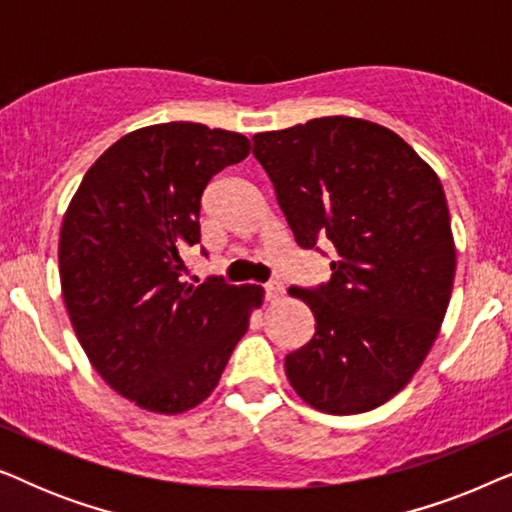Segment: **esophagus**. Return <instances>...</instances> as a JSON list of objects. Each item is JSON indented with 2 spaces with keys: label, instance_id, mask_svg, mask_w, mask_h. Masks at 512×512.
I'll use <instances>...</instances> for the list:
<instances>
[{
  "label": "esophagus",
  "instance_id": "esophagus-1",
  "mask_svg": "<svg viewBox=\"0 0 512 512\" xmlns=\"http://www.w3.org/2000/svg\"><path fill=\"white\" fill-rule=\"evenodd\" d=\"M263 289H265V298H268L270 303H277V300L284 296V286L279 282H268Z\"/></svg>",
  "mask_w": 512,
  "mask_h": 512
}]
</instances>
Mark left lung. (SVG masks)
Wrapping results in <instances>:
<instances>
[{
	"mask_svg": "<svg viewBox=\"0 0 512 512\" xmlns=\"http://www.w3.org/2000/svg\"><path fill=\"white\" fill-rule=\"evenodd\" d=\"M251 142L296 242L335 247L331 282L289 289L317 324L286 356V377L328 415L373 410L412 380L450 305L457 249L443 184L394 130L363 118H312Z\"/></svg>",
	"mask_w": 512,
	"mask_h": 512,
	"instance_id": "left-lung-1",
	"label": "left lung"
}]
</instances>
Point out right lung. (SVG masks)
<instances>
[{
	"instance_id": "1",
	"label": "right lung",
	"mask_w": 512,
	"mask_h": 512,
	"mask_svg": "<svg viewBox=\"0 0 512 512\" xmlns=\"http://www.w3.org/2000/svg\"><path fill=\"white\" fill-rule=\"evenodd\" d=\"M249 151L240 132L149 125L111 144L69 202L58 244L69 321L102 380L139 408L179 415L205 401L263 305L256 284L184 282L202 193Z\"/></svg>"
}]
</instances>
